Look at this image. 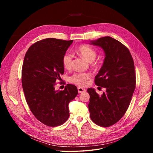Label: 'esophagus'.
Returning a JSON list of instances; mask_svg holds the SVG:
<instances>
[{
    "mask_svg": "<svg viewBox=\"0 0 153 153\" xmlns=\"http://www.w3.org/2000/svg\"><path fill=\"white\" fill-rule=\"evenodd\" d=\"M77 90H78V91L79 93H84L86 91V90L85 88H81V87H78Z\"/></svg>",
    "mask_w": 153,
    "mask_h": 153,
    "instance_id": "34e87169",
    "label": "esophagus"
}]
</instances>
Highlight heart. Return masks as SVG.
Listing matches in <instances>:
<instances>
[{"label":"heart","instance_id":"obj_1","mask_svg":"<svg viewBox=\"0 0 153 153\" xmlns=\"http://www.w3.org/2000/svg\"><path fill=\"white\" fill-rule=\"evenodd\" d=\"M76 53L83 57L86 60L89 62H93L96 57L97 54L96 51L89 46L82 45L79 46L77 50ZM73 56L69 53H65L62 57V64L63 67L70 70L72 66ZM93 66L97 68L99 67V63L94 62L93 63ZM91 78V74L89 73H76L70 77V82L74 84L80 86H84L87 85L88 80Z\"/></svg>","mask_w":153,"mask_h":153}]
</instances>
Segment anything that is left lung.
<instances>
[{
	"label": "left lung",
	"instance_id": "1",
	"mask_svg": "<svg viewBox=\"0 0 153 153\" xmlns=\"http://www.w3.org/2000/svg\"><path fill=\"white\" fill-rule=\"evenodd\" d=\"M91 43L100 47L105 53L94 82L106 90L99 96L94 89L87 90L90 96V118L96 125L108 127L120 120L129 107L136 88L134 63L128 48L111 37H103Z\"/></svg>",
	"mask_w": 153,
	"mask_h": 153
}]
</instances>
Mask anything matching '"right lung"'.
Here are the masks:
<instances>
[{
	"label": "right lung",
	"mask_w": 153,
	"mask_h": 153,
	"mask_svg": "<svg viewBox=\"0 0 153 153\" xmlns=\"http://www.w3.org/2000/svg\"><path fill=\"white\" fill-rule=\"evenodd\" d=\"M73 40L45 39L27 51L22 68V83L27 103L35 117L48 126L62 125L70 116L68 104L78 94L75 85L55 90L64 73L62 57Z\"/></svg>",
	"instance_id": "obj_1"
}]
</instances>
